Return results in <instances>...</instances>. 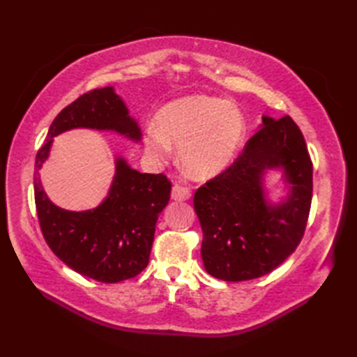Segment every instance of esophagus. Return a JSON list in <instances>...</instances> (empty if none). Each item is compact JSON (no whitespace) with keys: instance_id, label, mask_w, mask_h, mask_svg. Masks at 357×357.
Segmentation results:
<instances>
[{"instance_id":"obj_1","label":"esophagus","mask_w":357,"mask_h":357,"mask_svg":"<svg viewBox=\"0 0 357 357\" xmlns=\"http://www.w3.org/2000/svg\"><path fill=\"white\" fill-rule=\"evenodd\" d=\"M190 196H192L190 190H188L187 187L178 185V184H174L172 187V199L173 201H187Z\"/></svg>"}]
</instances>
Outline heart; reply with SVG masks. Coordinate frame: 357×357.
Wrapping results in <instances>:
<instances>
[{"mask_svg": "<svg viewBox=\"0 0 357 357\" xmlns=\"http://www.w3.org/2000/svg\"><path fill=\"white\" fill-rule=\"evenodd\" d=\"M146 128L144 144L156 161L179 147V162L196 179L222 173L236 156L245 135L241 110L231 102L206 95L184 96L169 102Z\"/></svg>", "mask_w": 357, "mask_h": 357, "instance_id": "1", "label": "heart"}]
</instances>
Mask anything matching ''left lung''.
<instances>
[{
    "mask_svg": "<svg viewBox=\"0 0 357 357\" xmlns=\"http://www.w3.org/2000/svg\"><path fill=\"white\" fill-rule=\"evenodd\" d=\"M268 171L283 173L287 192L279 203L264 188ZM312 195L313 164L299 127L290 116H262L236 161L195 193L204 268L229 282L275 270L304 236Z\"/></svg>",
    "mask_w": 357,
    "mask_h": 357,
    "instance_id": "obj_1",
    "label": "left lung"
}]
</instances>
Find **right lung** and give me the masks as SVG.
<instances>
[{
	"instance_id": "right-lung-1",
	"label": "right lung",
	"mask_w": 357,
	"mask_h": 357,
	"mask_svg": "<svg viewBox=\"0 0 357 357\" xmlns=\"http://www.w3.org/2000/svg\"><path fill=\"white\" fill-rule=\"evenodd\" d=\"M73 128L115 132L133 142L142 138L138 121L113 87L95 89L59 112L35 162V204L43 236L52 252L82 276L105 284L135 278L149 264L158 216L170 199V181L162 173H139L116 156L115 176L100 206L82 211L55 206L44 192L40 170L53 138Z\"/></svg>"
}]
</instances>
